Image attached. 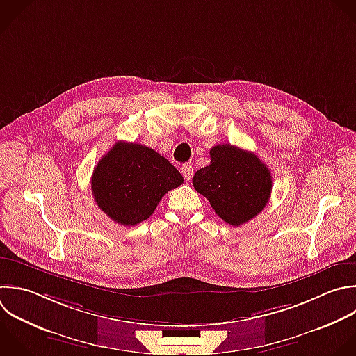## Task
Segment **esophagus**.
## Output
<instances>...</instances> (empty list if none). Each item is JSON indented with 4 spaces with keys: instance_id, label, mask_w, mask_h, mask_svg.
<instances>
[{
    "instance_id": "obj_1",
    "label": "esophagus",
    "mask_w": 356,
    "mask_h": 356,
    "mask_svg": "<svg viewBox=\"0 0 356 356\" xmlns=\"http://www.w3.org/2000/svg\"><path fill=\"white\" fill-rule=\"evenodd\" d=\"M181 172H182V175H184L186 182H189L192 179V177H193V168L191 165H184L181 168Z\"/></svg>"
}]
</instances>
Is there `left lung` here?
I'll list each match as a JSON object with an SVG mask.
<instances>
[{
	"instance_id": "left-lung-1",
	"label": "left lung",
	"mask_w": 356,
	"mask_h": 356,
	"mask_svg": "<svg viewBox=\"0 0 356 356\" xmlns=\"http://www.w3.org/2000/svg\"><path fill=\"white\" fill-rule=\"evenodd\" d=\"M195 189L225 222L238 227L256 217L271 195V172L261 160L232 145L210 149V164L196 171Z\"/></svg>"
}]
</instances>
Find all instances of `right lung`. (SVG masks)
<instances>
[{
  "label": "right lung",
  "instance_id": "1",
  "mask_svg": "<svg viewBox=\"0 0 356 356\" xmlns=\"http://www.w3.org/2000/svg\"><path fill=\"white\" fill-rule=\"evenodd\" d=\"M182 182L179 171L153 149L117 142L97 163L92 192L113 221L131 227L147 220L161 197Z\"/></svg>",
  "mask_w": 356,
  "mask_h": 356
}]
</instances>
